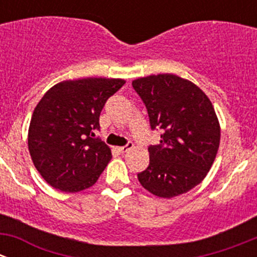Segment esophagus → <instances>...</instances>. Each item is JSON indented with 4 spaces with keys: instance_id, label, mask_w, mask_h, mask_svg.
<instances>
[{
    "instance_id": "34e87169",
    "label": "esophagus",
    "mask_w": 257,
    "mask_h": 257,
    "mask_svg": "<svg viewBox=\"0 0 257 257\" xmlns=\"http://www.w3.org/2000/svg\"><path fill=\"white\" fill-rule=\"evenodd\" d=\"M132 148H133V143L132 142H128L125 145H123V147H119V152L121 153H126L128 150H131Z\"/></svg>"
}]
</instances>
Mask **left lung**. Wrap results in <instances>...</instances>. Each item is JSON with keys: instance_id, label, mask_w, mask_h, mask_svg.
Here are the masks:
<instances>
[{"instance_id": "1", "label": "left lung", "mask_w": 257, "mask_h": 257, "mask_svg": "<svg viewBox=\"0 0 257 257\" xmlns=\"http://www.w3.org/2000/svg\"><path fill=\"white\" fill-rule=\"evenodd\" d=\"M152 131L160 143L149 145V167L138 180L154 195L173 198L203 181L220 143V125L205 93L190 80L158 74L133 80Z\"/></svg>"}]
</instances>
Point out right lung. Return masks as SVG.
I'll return each mask as SVG.
<instances>
[{"label":"right lung","mask_w":257,"mask_h":257,"mask_svg":"<svg viewBox=\"0 0 257 257\" xmlns=\"http://www.w3.org/2000/svg\"><path fill=\"white\" fill-rule=\"evenodd\" d=\"M124 83L112 78L66 80L43 95L31 119L28 149L49 185L77 193L95 184L112 152L94 133L100 128L105 102Z\"/></svg>","instance_id":"1"}]
</instances>
